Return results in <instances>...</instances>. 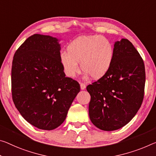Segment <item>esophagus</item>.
<instances>
[{"mask_svg": "<svg viewBox=\"0 0 156 156\" xmlns=\"http://www.w3.org/2000/svg\"><path fill=\"white\" fill-rule=\"evenodd\" d=\"M80 89L82 90H85V89L86 88V85H85V84L84 83H80Z\"/></svg>", "mask_w": 156, "mask_h": 156, "instance_id": "1", "label": "esophagus"}]
</instances>
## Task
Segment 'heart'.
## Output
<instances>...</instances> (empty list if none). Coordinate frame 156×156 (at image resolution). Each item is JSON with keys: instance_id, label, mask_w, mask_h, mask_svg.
<instances>
[{"instance_id": "obj_1", "label": "heart", "mask_w": 156, "mask_h": 156, "mask_svg": "<svg viewBox=\"0 0 156 156\" xmlns=\"http://www.w3.org/2000/svg\"><path fill=\"white\" fill-rule=\"evenodd\" d=\"M67 53H62L60 60L64 72L69 78L80 72V63L84 78L91 76L98 80L108 73L112 66L115 50L112 42L102 36L81 37L67 46Z\"/></svg>"}]
</instances>
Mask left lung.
I'll list each match as a JSON object with an SVG mask.
<instances>
[{
    "label": "left lung",
    "mask_w": 156,
    "mask_h": 156,
    "mask_svg": "<svg viewBox=\"0 0 156 156\" xmlns=\"http://www.w3.org/2000/svg\"><path fill=\"white\" fill-rule=\"evenodd\" d=\"M114 50L108 73L87 87L91 122L105 131L130 122L141 107L144 93V64L138 51L127 39L115 41Z\"/></svg>",
    "instance_id": "obj_1"
}]
</instances>
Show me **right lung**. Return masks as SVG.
Listing matches in <instances>:
<instances>
[{"mask_svg": "<svg viewBox=\"0 0 156 156\" xmlns=\"http://www.w3.org/2000/svg\"><path fill=\"white\" fill-rule=\"evenodd\" d=\"M60 40L34 34L17 49L12 61L14 105L27 122L41 130H53L65 122L80 90L77 81L65 76Z\"/></svg>", "mask_w": 156, "mask_h": 156, "instance_id": "1", "label": "right lung"}]
</instances>
